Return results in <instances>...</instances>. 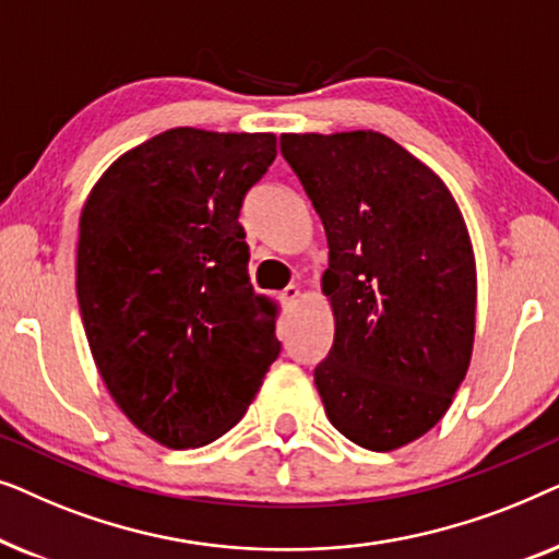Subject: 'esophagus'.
I'll use <instances>...</instances> for the list:
<instances>
[{
    "label": "esophagus",
    "instance_id": "obj_1",
    "mask_svg": "<svg viewBox=\"0 0 559 559\" xmlns=\"http://www.w3.org/2000/svg\"><path fill=\"white\" fill-rule=\"evenodd\" d=\"M282 302H287V305H295L297 300H300V297H302V289L300 287H297V285H289L287 289H282Z\"/></svg>",
    "mask_w": 559,
    "mask_h": 559
}]
</instances>
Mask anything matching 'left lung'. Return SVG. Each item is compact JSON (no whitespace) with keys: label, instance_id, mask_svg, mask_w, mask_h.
Segmentation results:
<instances>
[{"label":"left lung","instance_id":"left-lung-1","mask_svg":"<svg viewBox=\"0 0 559 559\" xmlns=\"http://www.w3.org/2000/svg\"><path fill=\"white\" fill-rule=\"evenodd\" d=\"M323 221L335 320L316 386L331 425L377 453L445 417L476 338V257L445 182L373 129L282 134Z\"/></svg>","mask_w":559,"mask_h":559}]
</instances>
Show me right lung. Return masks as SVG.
Returning a JSON list of instances; mask_svg holds the SVG:
<instances>
[{
  "mask_svg": "<svg viewBox=\"0 0 559 559\" xmlns=\"http://www.w3.org/2000/svg\"><path fill=\"white\" fill-rule=\"evenodd\" d=\"M270 132L175 127L106 167L79 221L75 293L96 369L136 430L209 445L280 356L277 302L249 282L239 211Z\"/></svg>",
  "mask_w": 559,
  "mask_h": 559,
  "instance_id": "add662e5",
  "label": "right lung"
}]
</instances>
